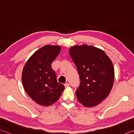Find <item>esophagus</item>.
Listing matches in <instances>:
<instances>
[{"label":"esophagus","instance_id":"obj_1","mask_svg":"<svg viewBox=\"0 0 134 134\" xmlns=\"http://www.w3.org/2000/svg\"><path fill=\"white\" fill-rule=\"evenodd\" d=\"M64 86H65V88H67V87H69V86H70V84H69V83H64Z\"/></svg>","mask_w":134,"mask_h":134}]
</instances>
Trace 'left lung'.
Here are the masks:
<instances>
[{
    "instance_id": "obj_1",
    "label": "left lung",
    "mask_w": 134,
    "mask_h": 134,
    "mask_svg": "<svg viewBox=\"0 0 134 134\" xmlns=\"http://www.w3.org/2000/svg\"><path fill=\"white\" fill-rule=\"evenodd\" d=\"M69 53L80 78L75 91L78 100L85 107L98 105L107 98L113 85L112 62L102 50L86 44L72 46Z\"/></svg>"
}]
</instances>
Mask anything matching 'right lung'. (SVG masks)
<instances>
[{
    "label": "right lung",
    "mask_w": 134,
    "mask_h": 134,
    "mask_svg": "<svg viewBox=\"0 0 134 134\" xmlns=\"http://www.w3.org/2000/svg\"><path fill=\"white\" fill-rule=\"evenodd\" d=\"M60 51L59 46H44L34 53L24 67L22 83L24 90L40 105H52L65 88L57 82L56 74L51 66Z\"/></svg>",
    "instance_id": "obj_1"
}]
</instances>
